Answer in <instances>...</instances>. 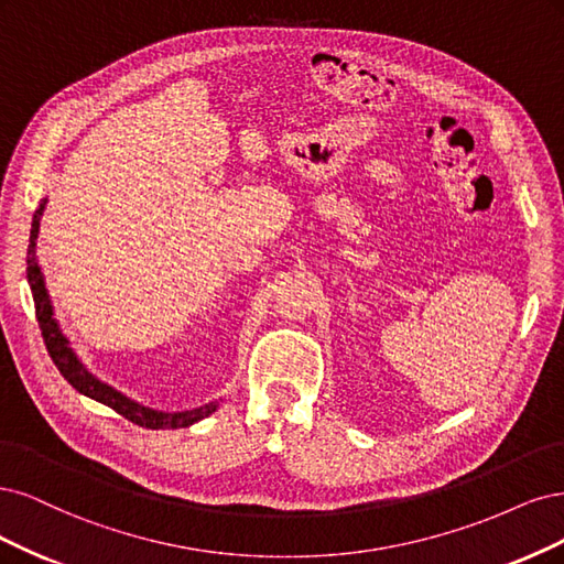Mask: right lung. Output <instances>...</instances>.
<instances>
[{
  "mask_svg": "<svg viewBox=\"0 0 564 564\" xmlns=\"http://www.w3.org/2000/svg\"><path fill=\"white\" fill-rule=\"evenodd\" d=\"M46 202H42V206L34 210L32 217V229H30V246H28V281H30V290H32V300H34V312H37V321H40V330L46 344V351L51 356V360L56 362V368L61 370V375L75 387L79 393L94 398V401L112 408L115 412H119L126 420L144 426V429H180V426H189L204 416L215 412V403L196 408V410H187V412H159L152 408H144L131 398H126L123 393H119L117 389L102 384L98 377L90 375L82 360L75 356V351L69 349V341L65 339V335L61 333L56 318H53V306L46 293L44 285V276L42 269L34 260V246H37V234H40V220L44 213Z\"/></svg>",
  "mask_w": 564,
  "mask_h": 564,
  "instance_id": "add662e5",
  "label": "right lung"
}]
</instances>
